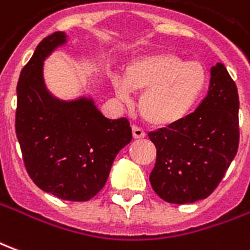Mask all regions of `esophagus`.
I'll use <instances>...</instances> for the list:
<instances>
[{
    "label": "esophagus",
    "instance_id": "esophagus-1",
    "mask_svg": "<svg viewBox=\"0 0 250 250\" xmlns=\"http://www.w3.org/2000/svg\"><path fill=\"white\" fill-rule=\"evenodd\" d=\"M132 136H134L135 139H142V138H145V136H146V132L142 130L141 127H138V125H132Z\"/></svg>",
    "mask_w": 250,
    "mask_h": 250
}]
</instances>
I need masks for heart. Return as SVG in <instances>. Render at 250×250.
Segmentation results:
<instances>
[{
	"instance_id": "1",
	"label": "heart",
	"mask_w": 250,
	"mask_h": 250,
	"mask_svg": "<svg viewBox=\"0 0 250 250\" xmlns=\"http://www.w3.org/2000/svg\"><path fill=\"white\" fill-rule=\"evenodd\" d=\"M208 71L202 62H188L171 52L148 53L128 64L125 80L114 87L122 98L131 91L142 92L139 111L148 125L170 127L191 114L208 85Z\"/></svg>"
}]
</instances>
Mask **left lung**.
Masks as SVG:
<instances>
[{
	"mask_svg": "<svg viewBox=\"0 0 250 250\" xmlns=\"http://www.w3.org/2000/svg\"><path fill=\"white\" fill-rule=\"evenodd\" d=\"M209 92L178 125L148 134L157 147L150 174L154 191L170 204H191L213 193L240 141L238 92L224 64L210 71Z\"/></svg>",
	"mask_w": 250,
	"mask_h": 250,
	"instance_id": "8db88e82",
	"label": "left lung"
}]
</instances>
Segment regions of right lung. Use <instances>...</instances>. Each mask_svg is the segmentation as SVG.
Wrapping results in <instances>:
<instances>
[{"mask_svg":"<svg viewBox=\"0 0 250 250\" xmlns=\"http://www.w3.org/2000/svg\"><path fill=\"white\" fill-rule=\"evenodd\" d=\"M65 42L64 32L48 36L22 68L16 134L32 181L57 198L83 202L103 188L132 132L128 120L107 119L92 98L60 100L46 89L44 60Z\"/></svg>","mask_w":250,"mask_h":250,"instance_id":"1","label":"right lung"}]
</instances>
